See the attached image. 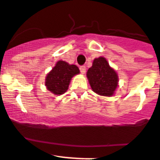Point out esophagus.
Here are the masks:
<instances>
[{
	"label": "esophagus",
	"mask_w": 160,
	"mask_h": 160,
	"mask_svg": "<svg viewBox=\"0 0 160 160\" xmlns=\"http://www.w3.org/2000/svg\"><path fill=\"white\" fill-rule=\"evenodd\" d=\"M80 72H81L82 74H84L86 72V67L85 66H80Z\"/></svg>",
	"instance_id": "obj_1"
}]
</instances>
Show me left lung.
<instances>
[{
  "instance_id": "left-lung-1",
  "label": "left lung",
  "mask_w": 160,
  "mask_h": 160,
  "mask_svg": "<svg viewBox=\"0 0 160 160\" xmlns=\"http://www.w3.org/2000/svg\"><path fill=\"white\" fill-rule=\"evenodd\" d=\"M87 77L92 91L98 95L112 97L118 88V76L104 57L94 59Z\"/></svg>"
}]
</instances>
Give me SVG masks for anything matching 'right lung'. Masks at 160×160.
Here are the masks:
<instances>
[{
    "instance_id": "add662e5",
    "label": "right lung",
    "mask_w": 160,
    "mask_h": 160,
    "mask_svg": "<svg viewBox=\"0 0 160 160\" xmlns=\"http://www.w3.org/2000/svg\"><path fill=\"white\" fill-rule=\"evenodd\" d=\"M79 73L80 70L77 66L59 60L47 74L45 85L47 86V90L53 92L55 95H62L68 89L72 77Z\"/></svg>"
}]
</instances>
